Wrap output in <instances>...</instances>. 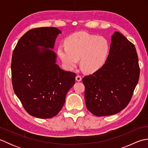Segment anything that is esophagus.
Listing matches in <instances>:
<instances>
[{
    "label": "esophagus",
    "instance_id": "34e87169",
    "mask_svg": "<svg viewBox=\"0 0 148 148\" xmlns=\"http://www.w3.org/2000/svg\"><path fill=\"white\" fill-rule=\"evenodd\" d=\"M76 80L77 81H81V80H82V77H81V76H79V75H77L76 77Z\"/></svg>",
    "mask_w": 148,
    "mask_h": 148
}]
</instances>
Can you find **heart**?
I'll return each instance as SVG.
<instances>
[{
	"label": "heart",
	"mask_w": 148,
	"mask_h": 148,
	"mask_svg": "<svg viewBox=\"0 0 148 148\" xmlns=\"http://www.w3.org/2000/svg\"><path fill=\"white\" fill-rule=\"evenodd\" d=\"M109 50V42L104 37L79 32L69 36L65 45L58 46V55L67 70L76 67L80 59L83 70L92 73L105 64Z\"/></svg>",
	"instance_id": "heart-1"
}]
</instances>
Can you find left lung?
Wrapping results in <instances>:
<instances>
[{
	"mask_svg": "<svg viewBox=\"0 0 148 148\" xmlns=\"http://www.w3.org/2000/svg\"><path fill=\"white\" fill-rule=\"evenodd\" d=\"M139 74L136 47L123 34L114 32L105 64L83 78L87 109L97 116L120 112L130 102Z\"/></svg>",
	"mask_w": 148,
	"mask_h": 148,
	"instance_id": "left-lung-1",
	"label": "left lung"
}]
</instances>
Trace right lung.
Returning a JSON list of instances; mask_svg holds the SVG:
<instances>
[{
  "label": "right lung",
  "mask_w": 148,
  "mask_h": 148,
  "mask_svg": "<svg viewBox=\"0 0 148 148\" xmlns=\"http://www.w3.org/2000/svg\"><path fill=\"white\" fill-rule=\"evenodd\" d=\"M59 34L61 31L56 27L31 29L19 39L12 53L14 92L25 111L36 118L57 114L75 83L76 73L60 68L55 53L49 49L54 48Z\"/></svg>",
  "instance_id": "right-lung-1"
}]
</instances>
